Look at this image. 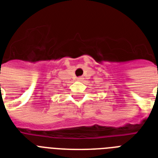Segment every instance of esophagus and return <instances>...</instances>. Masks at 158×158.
<instances>
[{
    "instance_id": "1",
    "label": "esophagus",
    "mask_w": 158,
    "mask_h": 158,
    "mask_svg": "<svg viewBox=\"0 0 158 158\" xmlns=\"http://www.w3.org/2000/svg\"><path fill=\"white\" fill-rule=\"evenodd\" d=\"M83 79H84L83 77H78V78H77V79H78L79 81H81V80H83Z\"/></svg>"
}]
</instances>
